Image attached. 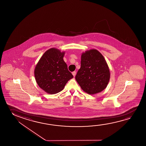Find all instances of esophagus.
I'll use <instances>...</instances> for the list:
<instances>
[{"mask_svg": "<svg viewBox=\"0 0 146 146\" xmlns=\"http://www.w3.org/2000/svg\"><path fill=\"white\" fill-rule=\"evenodd\" d=\"M72 75H73V76H75V75H76V72H75V71H74V72H73L72 73Z\"/></svg>", "mask_w": 146, "mask_h": 146, "instance_id": "esophagus-1", "label": "esophagus"}]
</instances>
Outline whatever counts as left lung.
Here are the masks:
<instances>
[{
  "label": "left lung",
  "mask_w": 146,
  "mask_h": 146,
  "mask_svg": "<svg viewBox=\"0 0 146 146\" xmlns=\"http://www.w3.org/2000/svg\"><path fill=\"white\" fill-rule=\"evenodd\" d=\"M110 73L102 54L95 49L86 50L81 56V67L75 79L81 89L90 95L103 91L108 86Z\"/></svg>",
  "instance_id": "obj_1"
}]
</instances>
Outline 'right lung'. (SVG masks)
<instances>
[{"mask_svg":"<svg viewBox=\"0 0 146 146\" xmlns=\"http://www.w3.org/2000/svg\"><path fill=\"white\" fill-rule=\"evenodd\" d=\"M65 54V51L50 48L43 54L36 65L34 71L36 82L47 93H59L73 77L63 59Z\"/></svg>","mask_w":146,"mask_h":146,"instance_id":"add662e5","label":"right lung"}]
</instances>
